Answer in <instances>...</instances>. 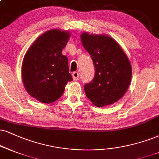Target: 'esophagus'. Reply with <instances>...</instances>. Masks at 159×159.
I'll list each match as a JSON object with an SVG mask.
<instances>
[{
    "instance_id": "34e87169",
    "label": "esophagus",
    "mask_w": 159,
    "mask_h": 159,
    "mask_svg": "<svg viewBox=\"0 0 159 159\" xmlns=\"http://www.w3.org/2000/svg\"><path fill=\"white\" fill-rule=\"evenodd\" d=\"M79 76H80V73L78 71H75L72 74V76H73L74 80H77L78 78H79Z\"/></svg>"
}]
</instances>
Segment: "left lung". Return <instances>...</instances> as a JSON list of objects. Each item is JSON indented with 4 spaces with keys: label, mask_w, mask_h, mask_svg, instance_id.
I'll list each match as a JSON object with an SVG mask.
<instances>
[{
    "label": "left lung",
    "mask_w": 159,
    "mask_h": 159,
    "mask_svg": "<svg viewBox=\"0 0 159 159\" xmlns=\"http://www.w3.org/2000/svg\"><path fill=\"white\" fill-rule=\"evenodd\" d=\"M80 38L95 68L94 78L84 87L86 96L97 107L115 103L126 93L132 77L127 54L114 39L106 34L83 32Z\"/></svg>",
    "instance_id": "8db88e82"
}]
</instances>
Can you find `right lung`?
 <instances>
[{
  "label": "right lung",
  "mask_w": 159,
  "mask_h": 159,
  "mask_svg": "<svg viewBox=\"0 0 159 159\" xmlns=\"http://www.w3.org/2000/svg\"><path fill=\"white\" fill-rule=\"evenodd\" d=\"M70 34L68 31L51 29L33 43L25 53L21 74L26 91L42 103L54 102L73 80L68 60L62 54Z\"/></svg>",
  "instance_id": "add662e5"
}]
</instances>
